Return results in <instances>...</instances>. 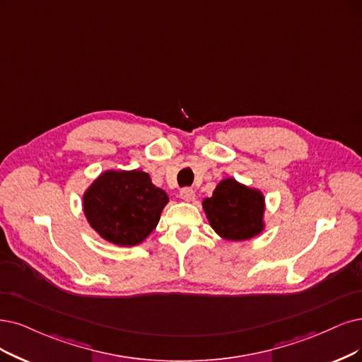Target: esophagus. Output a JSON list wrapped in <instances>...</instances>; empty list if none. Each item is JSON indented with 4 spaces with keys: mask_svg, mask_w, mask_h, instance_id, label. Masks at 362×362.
Listing matches in <instances>:
<instances>
[{
    "mask_svg": "<svg viewBox=\"0 0 362 362\" xmlns=\"http://www.w3.org/2000/svg\"><path fill=\"white\" fill-rule=\"evenodd\" d=\"M179 195L182 199H185V202H192L195 197V191L192 188H182Z\"/></svg>",
    "mask_w": 362,
    "mask_h": 362,
    "instance_id": "1",
    "label": "esophagus"
}]
</instances>
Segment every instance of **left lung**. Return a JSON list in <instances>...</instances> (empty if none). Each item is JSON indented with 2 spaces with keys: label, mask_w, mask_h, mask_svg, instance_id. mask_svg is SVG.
<instances>
[{
  "label": "left lung",
  "mask_w": 362,
  "mask_h": 362,
  "mask_svg": "<svg viewBox=\"0 0 362 362\" xmlns=\"http://www.w3.org/2000/svg\"><path fill=\"white\" fill-rule=\"evenodd\" d=\"M203 207L211 228L226 240H247L264 228L262 194L234 179L222 180Z\"/></svg>",
  "instance_id": "obj_1"
}]
</instances>
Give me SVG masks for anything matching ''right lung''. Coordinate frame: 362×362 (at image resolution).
Listing matches in <instances>:
<instances>
[{
	"mask_svg": "<svg viewBox=\"0 0 362 362\" xmlns=\"http://www.w3.org/2000/svg\"><path fill=\"white\" fill-rule=\"evenodd\" d=\"M167 203V194L139 170L105 171L83 197L92 228L117 246L141 243L155 230Z\"/></svg>",
	"mask_w": 362,
	"mask_h": 362,
	"instance_id": "add662e5",
	"label": "right lung"
}]
</instances>
